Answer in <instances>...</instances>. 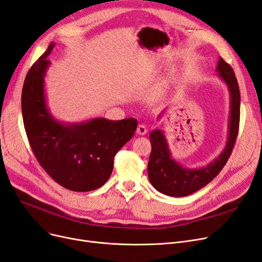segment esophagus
Returning a JSON list of instances; mask_svg holds the SVG:
<instances>
[{
  "mask_svg": "<svg viewBox=\"0 0 262 262\" xmlns=\"http://www.w3.org/2000/svg\"><path fill=\"white\" fill-rule=\"evenodd\" d=\"M136 132H137L138 135H146L147 132H148V128H147V126L144 125V124H139L137 126V130Z\"/></svg>",
  "mask_w": 262,
  "mask_h": 262,
  "instance_id": "34e87169",
  "label": "esophagus"
}]
</instances>
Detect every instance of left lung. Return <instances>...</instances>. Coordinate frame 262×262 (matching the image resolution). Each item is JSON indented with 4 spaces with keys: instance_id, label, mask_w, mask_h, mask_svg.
I'll return each mask as SVG.
<instances>
[{
    "instance_id": "left-lung-1",
    "label": "left lung",
    "mask_w": 262,
    "mask_h": 262,
    "mask_svg": "<svg viewBox=\"0 0 262 262\" xmlns=\"http://www.w3.org/2000/svg\"><path fill=\"white\" fill-rule=\"evenodd\" d=\"M217 71L218 75L229 86L231 94V116L226 148L207 166L188 169L171 159L164 134L160 130H153L150 134L152 150L148 163V176L152 186L163 194L181 198L205 187L225 167L234 148L239 127L241 95L238 84L232 67L222 58L219 59Z\"/></svg>"
}]
</instances>
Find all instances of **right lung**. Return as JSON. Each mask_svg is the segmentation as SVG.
<instances>
[{"label":"right lung","mask_w":262,"mask_h":262,"mask_svg":"<svg viewBox=\"0 0 262 262\" xmlns=\"http://www.w3.org/2000/svg\"><path fill=\"white\" fill-rule=\"evenodd\" d=\"M54 46H48L25 79L21 109L27 137L37 162L58 185L75 192L93 191L110 178L115 154L134 136L138 122L97 118L63 125L54 120L44 95V75L51 63L47 56Z\"/></svg>","instance_id":"obj_1"}]
</instances>
